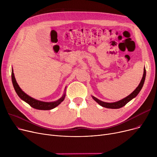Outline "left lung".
I'll return each mask as SVG.
<instances>
[{
    "mask_svg": "<svg viewBox=\"0 0 157 157\" xmlns=\"http://www.w3.org/2000/svg\"><path fill=\"white\" fill-rule=\"evenodd\" d=\"M145 78H146V69L144 67V73H143V76L142 78V79L141 81V83H139V85H138V86L136 88V90L134 91L130 94L129 95H128L127 97H126L125 98H123V99L118 101L117 102H105L103 101H101L100 100H98V98H97L96 97L92 96V98H94V100L98 104L101 105L102 107H104V108H110V109H119L122 108L124 105H125L129 101H130L132 98H135L138 94L139 93V92L141 91V88H143V86L144 85V80H145Z\"/></svg>",
    "mask_w": 157,
    "mask_h": 157,
    "instance_id": "obj_1",
    "label": "left lung"
}]
</instances>
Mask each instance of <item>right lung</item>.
<instances>
[{
    "label": "right lung",
    "instance_id": "add662e5",
    "mask_svg": "<svg viewBox=\"0 0 157 157\" xmlns=\"http://www.w3.org/2000/svg\"><path fill=\"white\" fill-rule=\"evenodd\" d=\"M11 78H12L13 85L16 94H18V95L21 100L24 101L25 102L29 104L31 107H32L33 108L39 109V110H50L56 108V106L59 105L64 100L65 97V93H64L63 96L60 98H59V100L54 102H43V101L36 100L35 98H32L29 95H28L27 94H26L23 91H22V90L20 88V87L17 83V82L16 81L14 73H13V69H12Z\"/></svg>",
    "mask_w": 157,
    "mask_h": 157
}]
</instances>
